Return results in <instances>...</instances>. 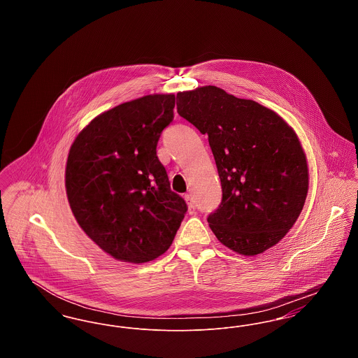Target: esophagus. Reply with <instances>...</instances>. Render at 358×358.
I'll return each mask as SVG.
<instances>
[{
    "label": "esophagus",
    "instance_id": "34e87169",
    "mask_svg": "<svg viewBox=\"0 0 358 358\" xmlns=\"http://www.w3.org/2000/svg\"><path fill=\"white\" fill-rule=\"evenodd\" d=\"M185 201H187V212H189L190 215H193V213L196 212V204H194V201L192 200V197H190L189 194H185Z\"/></svg>",
    "mask_w": 358,
    "mask_h": 358
}]
</instances>
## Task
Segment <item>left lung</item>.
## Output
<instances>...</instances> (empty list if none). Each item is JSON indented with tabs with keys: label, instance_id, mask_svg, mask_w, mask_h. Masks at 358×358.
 <instances>
[{
	"label": "left lung",
	"instance_id": "1",
	"mask_svg": "<svg viewBox=\"0 0 358 358\" xmlns=\"http://www.w3.org/2000/svg\"><path fill=\"white\" fill-rule=\"evenodd\" d=\"M177 113L208 134L222 200L208 222L217 240L244 256L278 244L299 217L308 192L301 141L271 108L216 85L177 94Z\"/></svg>",
	"mask_w": 358,
	"mask_h": 358
}]
</instances>
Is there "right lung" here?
<instances>
[{"mask_svg": "<svg viewBox=\"0 0 358 358\" xmlns=\"http://www.w3.org/2000/svg\"><path fill=\"white\" fill-rule=\"evenodd\" d=\"M174 101V94H150L122 103L95 117L71 145V210L85 235L120 262L165 254L187 212L155 150Z\"/></svg>", "mask_w": 358, "mask_h": 358, "instance_id": "right-lung-1", "label": "right lung"}]
</instances>
